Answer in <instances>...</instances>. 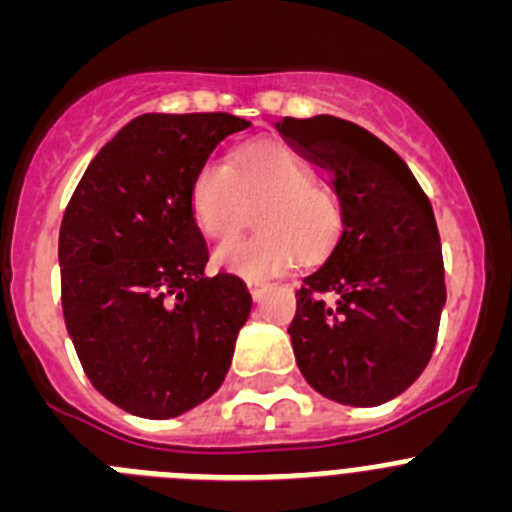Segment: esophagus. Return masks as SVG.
<instances>
[{"label": "esophagus", "instance_id": "1", "mask_svg": "<svg viewBox=\"0 0 512 512\" xmlns=\"http://www.w3.org/2000/svg\"><path fill=\"white\" fill-rule=\"evenodd\" d=\"M248 289H251L253 300L261 302L266 297V292H269V289H271V284H266V282H248Z\"/></svg>", "mask_w": 512, "mask_h": 512}]
</instances>
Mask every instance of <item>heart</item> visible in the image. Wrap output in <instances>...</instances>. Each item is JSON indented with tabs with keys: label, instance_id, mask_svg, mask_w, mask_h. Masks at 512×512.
I'll return each instance as SVG.
<instances>
[{
	"label": "heart",
	"instance_id": "b5f03b06",
	"mask_svg": "<svg viewBox=\"0 0 512 512\" xmlns=\"http://www.w3.org/2000/svg\"><path fill=\"white\" fill-rule=\"evenodd\" d=\"M248 238L217 248L215 264L241 277H269L295 266L297 256H323L341 228V205L315 171L282 143H248L225 164L207 161L189 184V210L210 241H228L251 223Z\"/></svg>",
	"mask_w": 512,
	"mask_h": 512
}]
</instances>
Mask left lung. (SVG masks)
Masks as SVG:
<instances>
[{
  "label": "left lung",
  "mask_w": 512,
  "mask_h": 512,
  "mask_svg": "<svg viewBox=\"0 0 512 512\" xmlns=\"http://www.w3.org/2000/svg\"><path fill=\"white\" fill-rule=\"evenodd\" d=\"M277 130L330 174L341 233L302 279L289 338L302 377L328 400L372 408L423 374L446 305L433 207L387 143L333 115Z\"/></svg>",
  "instance_id": "8db88e82"
}]
</instances>
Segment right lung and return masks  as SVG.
Returning a JSON list of instances; mask_svg holds the SVG:
<instances>
[{"label": "right lung", "mask_w": 512, "mask_h": 512, "mask_svg": "<svg viewBox=\"0 0 512 512\" xmlns=\"http://www.w3.org/2000/svg\"><path fill=\"white\" fill-rule=\"evenodd\" d=\"M248 125L228 112L135 117L92 158L63 212L66 330L89 382L125 413L176 418L228 374L251 292L233 274H205L189 184Z\"/></svg>", "instance_id": "right-lung-1"}]
</instances>
